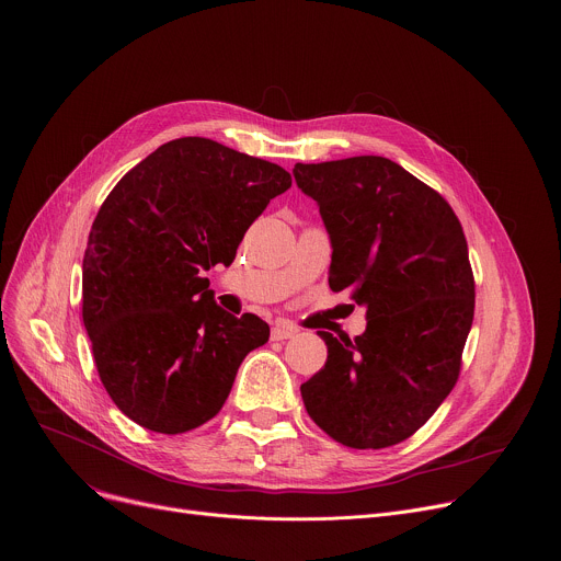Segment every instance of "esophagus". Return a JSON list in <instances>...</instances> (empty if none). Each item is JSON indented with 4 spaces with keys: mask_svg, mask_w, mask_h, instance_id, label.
<instances>
[{
    "mask_svg": "<svg viewBox=\"0 0 561 561\" xmlns=\"http://www.w3.org/2000/svg\"><path fill=\"white\" fill-rule=\"evenodd\" d=\"M295 333H297V329H295V327H290V324H277V327H273L271 337H273L275 342H284V340L295 337Z\"/></svg>",
    "mask_w": 561,
    "mask_h": 561,
    "instance_id": "1",
    "label": "esophagus"
}]
</instances>
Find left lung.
<instances>
[{"mask_svg": "<svg viewBox=\"0 0 561 561\" xmlns=\"http://www.w3.org/2000/svg\"><path fill=\"white\" fill-rule=\"evenodd\" d=\"M333 244L331 290L366 306V333L333 337L301 383L310 420L348 448L420 431L457 383L474 314L468 244L450 204L386 157L295 164Z\"/></svg>", "mask_w": 561, "mask_h": 561, "instance_id": "obj_1", "label": "left lung"}]
</instances>
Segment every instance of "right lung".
I'll return each instance as SVG.
<instances>
[{
	"label": "right lung",
	"instance_id": "1",
	"mask_svg": "<svg viewBox=\"0 0 561 561\" xmlns=\"http://www.w3.org/2000/svg\"><path fill=\"white\" fill-rule=\"evenodd\" d=\"M290 184L266 159L180 137L108 193L84 253L82 317L100 379L128 420L178 435L221 411L239 364L271 329L219 308L202 273L230 264Z\"/></svg>",
	"mask_w": 561,
	"mask_h": 561
}]
</instances>
